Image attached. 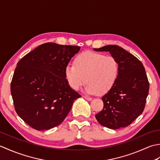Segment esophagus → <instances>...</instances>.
<instances>
[{
    "label": "esophagus",
    "mask_w": 160,
    "mask_h": 160,
    "mask_svg": "<svg viewBox=\"0 0 160 160\" xmlns=\"http://www.w3.org/2000/svg\"><path fill=\"white\" fill-rule=\"evenodd\" d=\"M83 97H84V98H85L86 100H89V101H90V100H92V98H91V97H88V96H84Z\"/></svg>",
    "instance_id": "34e87169"
}]
</instances>
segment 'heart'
<instances>
[{"mask_svg": "<svg viewBox=\"0 0 160 160\" xmlns=\"http://www.w3.org/2000/svg\"><path fill=\"white\" fill-rule=\"evenodd\" d=\"M119 71L120 65L115 58L100 53L84 52L76 58L74 64H68L64 73L68 83L73 90H79L86 79V92L102 95L113 87Z\"/></svg>", "mask_w": 160, "mask_h": 160, "instance_id": "heart-1", "label": "heart"}]
</instances>
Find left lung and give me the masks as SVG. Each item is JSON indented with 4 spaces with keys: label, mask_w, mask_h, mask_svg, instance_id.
Instances as JSON below:
<instances>
[{
    "label": "left lung",
    "mask_w": 160,
    "mask_h": 160,
    "mask_svg": "<svg viewBox=\"0 0 160 160\" xmlns=\"http://www.w3.org/2000/svg\"><path fill=\"white\" fill-rule=\"evenodd\" d=\"M94 50L109 52L120 65L117 81L102 98L104 108L96 118L105 127L117 129L127 127L144 110L149 91L144 67L136 57L118 45Z\"/></svg>",
    "instance_id": "left-lung-1"
}]
</instances>
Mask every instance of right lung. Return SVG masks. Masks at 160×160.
Returning a JSON list of instances; mask_svg holds the SVG:
<instances>
[{"label": "right lung", "mask_w": 160, "mask_h": 160, "mask_svg": "<svg viewBox=\"0 0 160 160\" xmlns=\"http://www.w3.org/2000/svg\"><path fill=\"white\" fill-rule=\"evenodd\" d=\"M80 47L47 42L17 63L11 82L15 111L29 127L38 131L58 126L81 96L71 89L65 67Z\"/></svg>", "instance_id": "add662e5"}]
</instances>
